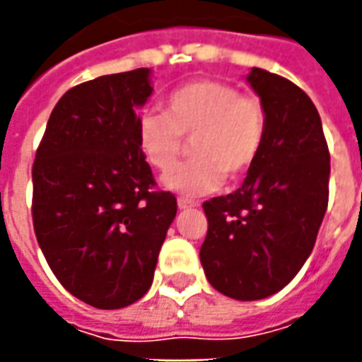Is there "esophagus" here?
I'll return each mask as SVG.
<instances>
[{
    "label": "esophagus",
    "mask_w": 362,
    "mask_h": 362,
    "mask_svg": "<svg viewBox=\"0 0 362 362\" xmlns=\"http://www.w3.org/2000/svg\"><path fill=\"white\" fill-rule=\"evenodd\" d=\"M196 199H189V197H178V207L180 209H189V207H196Z\"/></svg>",
    "instance_id": "1"
}]
</instances>
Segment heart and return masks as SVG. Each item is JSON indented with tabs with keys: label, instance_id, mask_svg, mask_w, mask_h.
Listing matches in <instances>:
<instances>
[{
	"label": "heart",
	"instance_id": "heart-1",
	"mask_svg": "<svg viewBox=\"0 0 362 362\" xmlns=\"http://www.w3.org/2000/svg\"><path fill=\"white\" fill-rule=\"evenodd\" d=\"M267 114L262 98L240 95L235 85L217 79L184 83L168 95L165 110L143 112L137 141L145 158L168 170L194 136L188 163L173 169L163 182L186 196L217 189L225 176L238 178L252 168L266 141Z\"/></svg>",
	"mask_w": 362,
	"mask_h": 362
}]
</instances>
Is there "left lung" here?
<instances>
[{
	"mask_svg": "<svg viewBox=\"0 0 362 362\" xmlns=\"http://www.w3.org/2000/svg\"><path fill=\"white\" fill-rule=\"evenodd\" d=\"M248 83L266 106V141L240 188L204 204L205 277L223 295L277 293L310 256L329 197V151L320 114L295 83L254 67Z\"/></svg>",
	"mask_w": 362,
	"mask_h": 362,
	"instance_id": "left-lung-1",
	"label": "left lung"
}]
</instances>
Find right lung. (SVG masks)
Returning a JSON list of instances; mask_svg holds the SVG:
<instances>
[{"label":"right lung","instance_id":"1","mask_svg":"<svg viewBox=\"0 0 362 362\" xmlns=\"http://www.w3.org/2000/svg\"><path fill=\"white\" fill-rule=\"evenodd\" d=\"M153 93L149 69L103 75L69 89L48 119L33 165V225L64 287L103 310L139 300L176 217L137 141Z\"/></svg>","mask_w":362,"mask_h":362}]
</instances>
